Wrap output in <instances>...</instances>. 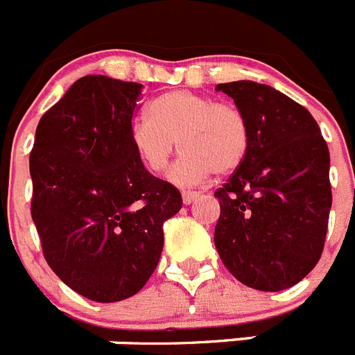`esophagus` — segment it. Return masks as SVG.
I'll list each match as a JSON object with an SVG mask.
<instances>
[{"label":"esophagus","mask_w":355,"mask_h":355,"mask_svg":"<svg viewBox=\"0 0 355 355\" xmlns=\"http://www.w3.org/2000/svg\"><path fill=\"white\" fill-rule=\"evenodd\" d=\"M197 199H199V193L197 192H183L184 205H192V202H196Z\"/></svg>","instance_id":"34e87169"}]
</instances>
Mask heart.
Wrapping results in <instances>:
<instances>
[{
	"label": "heart",
	"instance_id": "b5f03b06",
	"mask_svg": "<svg viewBox=\"0 0 355 355\" xmlns=\"http://www.w3.org/2000/svg\"><path fill=\"white\" fill-rule=\"evenodd\" d=\"M135 155L147 171L168 167L178 142L183 156L172 167V183L196 187L213 174H231L250 146V131L238 108L190 90H171L150 101L147 119L130 126Z\"/></svg>",
	"mask_w": 355,
	"mask_h": 355
}]
</instances>
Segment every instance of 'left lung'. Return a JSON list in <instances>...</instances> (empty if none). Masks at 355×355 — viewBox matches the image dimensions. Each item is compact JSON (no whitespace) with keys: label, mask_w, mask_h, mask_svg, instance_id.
I'll return each instance as SVG.
<instances>
[{"label":"left lung","mask_w":355,"mask_h":355,"mask_svg":"<svg viewBox=\"0 0 355 355\" xmlns=\"http://www.w3.org/2000/svg\"><path fill=\"white\" fill-rule=\"evenodd\" d=\"M245 117V159L215 192V247L245 286L279 291L318 263L332 205L329 149L313 115L268 85L218 83Z\"/></svg>","instance_id":"1"}]
</instances>
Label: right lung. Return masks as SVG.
<instances>
[{
    "label": "right lung",
    "instance_id": "1",
    "mask_svg": "<svg viewBox=\"0 0 355 355\" xmlns=\"http://www.w3.org/2000/svg\"><path fill=\"white\" fill-rule=\"evenodd\" d=\"M142 85L92 74L40 117L30 153L31 218L44 258L71 290L119 302L159 261L180 190L146 171L130 142Z\"/></svg>",
    "mask_w": 355,
    "mask_h": 355
}]
</instances>
